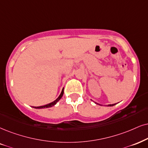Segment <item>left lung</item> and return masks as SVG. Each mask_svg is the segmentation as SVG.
Segmentation results:
<instances>
[{
  "label": "left lung",
  "mask_w": 148,
  "mask_h": 148,
  "mask_svg": "<svg viewBox=\"0 0 148 148\" xmlns=\"http://www.w3.org/2000/svg\"><path fill=\"white\" fill-rule=\"evenodd\" d=\"M95 103L96 104H98V105H100V106H102V104H98V103H96V102H95ZM116 104H108V106H114V105H115Z\"/></svg>",
  "instance_id": "obj_1"
}]
</instances>
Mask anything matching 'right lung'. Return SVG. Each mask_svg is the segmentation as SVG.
<instances>
[{"label":"right lung","instance_id":"right-lung-1","mask_svg":"<svg viewBox=\"0 0 148 148\" xmlns=\"http://www.w3.org/2000/svg\"><path fill=\"white\" fill-rule=\"evenodd\" d=\"M63 92H64V89L63 88L62 91H61V94L59 95V96L58 97V98L56 99V100L55 101H53V102H50V103L48 104H46V105H44V106H33V108H50V107H52V106H55L56 104L58 102H59V100H60V99L62 98L63 95Z\"/></svg>","mask_w":148,"mask_h":148}]
</instances>
